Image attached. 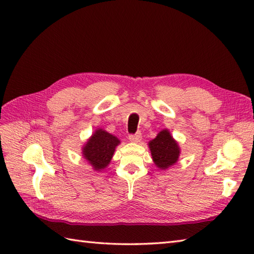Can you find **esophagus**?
Listing matches in <instances>:
<instances>
[{"mask_svg":"<svg viewBox=\"0 0 254 254\" xmlns=\"http://www.w3.org/2000/svg\"><path fill=\"white\" fill-rule=\"evenodd\" d=\"M141 132H137L134 134H129V141L131 142H139L141 140Z\"/></svg>","mask_w":254,"mask_h":254,"instance_id":"obj_1","label":"esophagus"}]
</instances>
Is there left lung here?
<instances>
[{"label":"left lung","instance_id":"1","mask_svg":"<svg viewBox=\"0 0 254 254\" xmlns=\"http://www.w3.org/2000/svg\"><path fill=\"white\" fill-rule=\"evenodd\" d=\"M149 148L154 164L160 170H167L178 161L180 148L167 129L160 131L153 140H151Z\"/></svg>","mask_w":254,"mask_h":254}]
</instances>
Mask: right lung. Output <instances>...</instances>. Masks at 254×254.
<instances>
[{
  "label": "right lung",
  "mask_w": 254,
  "mask_h": 254,
  "mask_svg": "<svg viewBox=\"0 0 254 254\" xmlns=\"http://www.w3.org/2000/svg\"><path fill=\"white\" fill-rule=\"evenodd\" d=\"M121 143L120 139L103 129H97L88 139L82 148L84 160L91 164L93 170L101 171L110 164L116 146Z\"/></svg>",
  "instance_id": "add662e5"
}]
</instances>
